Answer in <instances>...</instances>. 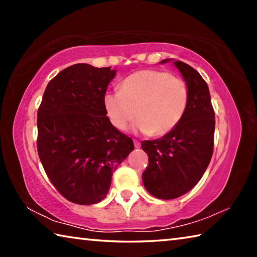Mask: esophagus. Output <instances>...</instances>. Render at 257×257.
Returning <instances> with one entry per match:
<instances>
[{"instance_id":"obj_1","label":"esophagus","mask_w":257,"mask_h":257,"mask_svg":"<svg viewBox=\"0 0 257 257\" xmlns=\"http://www.w3.org/2000/svg\"><path fill=\"white\" fill-rule=\"evenodd\" d=\"M134 145L136 149H139V147H141V143H139L138 141H134Z\"/></svg>"}]
</instances>
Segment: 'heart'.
<instances>
[{
  "label": "heart",
  "mask_w": 257,
  "mask_h": 257,
  "mask_svg": "<svg viewBox=\"0 0 257 257\" xmlns=\"http://www.w3.org/2000/svg\"><path fill=\"white\" fill-rule=\"evenodd\" d=\"M188 88L180 78L144 69L124 78L119 92H108L103 105L111 123L123 130L138 116L133 130L152 136L171 133L185 114Z\"/></svg>",
  "instance_id": "1"
}]
</instances>
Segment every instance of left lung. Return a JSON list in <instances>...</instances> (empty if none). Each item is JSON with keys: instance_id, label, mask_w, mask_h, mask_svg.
<instances>
[{"instance_id": "1", "label": "left lung", "mask_w": 257, "mask_h": 257, "mask_svg": "<svg viewBox=\"0 0 257 257\" xmlns=\"http://www.w3.org/2000/svg\"><path fill=\"white\" fill-rule=\"evenodd\" d=\"M179 70L188 88L185 114L171 133L155 141L142 142L149 155L143 184L156 198L173 199L193 189L210 163L214 141L215 115L208 86L202 76L181 61L165 59Z\"/></svg>"}]
</instances>
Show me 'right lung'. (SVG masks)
I'll use <instances>...</instances> for the list:
<instances>
[{
  "instance_id": "add662e5",
  "label": "right lung",
  "mask_w": 257,
  "mask_h": 257,
  "mask_svg": "<svg viewBox=\"0 0 257 257\" xmlns=\"http://www.w3.org/2000/svg\"><path fill=\"white\" fill-rule=\"evenodd\" d=\"M116 70L77 63L47 85L37 112V151L64 198L92 205L105 198L112 175L134 151L133 139L106 116L103 97Z\"/></svg>"
}]
</instances>
